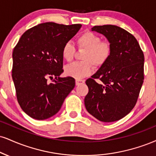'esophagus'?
I'll list each match as a JSON object with an SVG mask.
<instances>
[{"label": "esophagus", "instance_id": "obj_1", "mask_svg": "<svg viewBox=\"0 0 156 156\" xmlns=\"http://www.w3.org/2000/svg\"><path fill=\"white\" fill-rule=\"evenodd\" d=\"M84 82H85V80H80V79L76 80V86H79V85H80V84H83V83H84Z\"/></svg>", "mask_w": 156, "mask_h": 156}]
</instances>
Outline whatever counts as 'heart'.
Instances as JSON below:
<instances>
[{
	"label": "heart",
	"mask_w": 156,
	"mask_h": 156,
	"mask_svg": "<svg viewBox=\"0 0 156 156\" xmlns=\"http://www.w3.org/2000/svg\"><path fill=\"white\" fill-rule=\"evenodd\" d=\"M78 48L86 49L83 60L85 62H77L67 65L65 68L67 76L79 78L89 76L94 71V65L101 67L108 61L112 52V46L108 41H102L101 37L91 31H86L81 33L77 38ZM76 48L70 41L63 45L62 56L67 62L74 59Z\"/></svg>",
	"instance_id": "heart-1"
}]
</instances>
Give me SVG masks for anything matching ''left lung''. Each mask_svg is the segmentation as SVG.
I'll use <instances>...</instances> for the list:
<instances>
[{
    "mask_svg": "<svg viewBox=\"0 0 156 156\" xmlns=\"http://www.w3.org/2000/svg\"><path fill=\"white\" fill-rule=\"evenodd\" d=\"M112 44L110 57L86 80L87 111L99 121L113 122L132 111L144 81V54L135 37L115 25L94 26ZM96 80H99L98 84Z\"/></svg>",
    "mask_w": 156,
    "mask_h": 156,
    "instance_id": "1",
    "label": "left lung"
}]
</instances>
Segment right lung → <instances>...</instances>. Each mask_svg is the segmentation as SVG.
Here are the masks:
<instances>
[{
	"mask_svg": "<svg viewBox=\"0 0 156 156\" xmlns=\"http://www.w3.org/2000/svg\"><path fill=\"white\" fill-rule=\"evenodd\" d=\"M46 22L24 32L13 51L12 78L22 110L37 120L59 112L76 80L63 73V45L81 27ZM51 80V82L49 81Z\"/></svg>",
	"mask_w": 156,
	"mask_h": 156,
	"instance_id": "right-lung-1",
	"label": "right lung"
}]
</instances>
